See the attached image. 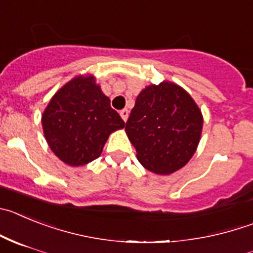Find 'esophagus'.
<instances>
[{
	"label": "esophagus",
	"instance_id": "34e87169",
	"mask_svg": "<svg viewBox=\"0 0 253 253\" xmlns=\"http://www.w3.org/2000/svg\"><path fill=\"white\" fill-rule=\"evenodd\" d=\"M120 117H122V119L124 120V122H126V119H128L129 117L128 109H123V110H120Z\"/></svg>",
	"mask_w": 253,
	"mask_h": 253
}]
</instances>
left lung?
Listing matches in <instances>:
<instances>
[{
	"instance_id": "left-lung-1",
	"label": "left lung",
	"mask_w": 253,
	"mask_h": 253,
	"mask_svg": "<svg viewBox=\"0 0 253 253\" xmlns=\"http://www.w3.org/2000/svg\"><path fill=\"white\" fill-rule=\"evenodd\" d=\"M203 117L191 95L163 81L140 91L125 131L136 158L155 174L168 175L193 157L202 134Z\"/></svg>"
}]
</instances>
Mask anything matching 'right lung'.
Listing matches in <instances>:
<instances>
[{
  "label": "right lung",
  "mask_w": 253,
  "mask_h": 253,
  "mask_svg": "<svg viewBox=\"0 0 253 253\" xmlns=\"http://www.w3.org/2000/svg\"><path fill=\"white\" fill-rule=\"evenodd\" d=\"M41 122L50 149L71 167L99 158L109 135L125 126L92 75L76 76L57 90Z\"/></svg>",
  "instance_id": "obj_1"
}]
</instances>
